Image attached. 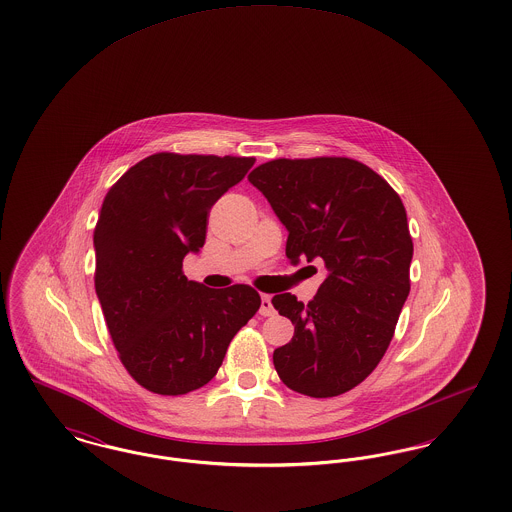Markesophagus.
Returning a JSON list of instances; mask_svg holds the SVG:
<instances>
[{"instance_id": "esophagus-1", "label": "esophagus", "mask_w": 512, "mask_h": 512, "mask_svg": "<svg viewBox=\"0 0 512 512\" xmlns=\"http://www.w3.org/2000/svg\"><path fill=\"white\" fill-rule=\"evenodd\" d=\"M259 313L263 317H272L274 315V307H272L270 295H261V309H259Z\"/></svg>"}]
</instances>
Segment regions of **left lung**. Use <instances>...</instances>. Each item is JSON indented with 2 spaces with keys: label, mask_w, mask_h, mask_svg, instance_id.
Instances as JSON below:
<instances>
[{
  "label": "left lung",
  "mask_w": 512,
  "mask_h": 512,
  "mask_svg": "<svg viewBox=\"0 0 512 512\" xmlns=\"http://www.w3.org/2000/svg\"><path fill=\"white\" fill-rule=\"evenodd\" d=\"M249 182L288 228L286 255L328 270L305 305L272 297L295 326L272 361L290 390L336 397L359 386L382 361L411 292L413 238L401 197L370 167L347 157L274 159Z\"/></svg>",
  "instance_id": "8db88e82"
}]
</instances>
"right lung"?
Segmentation results:
<instances>
[{
	"label": "right lung",
	"mask_w": 512,
	"mask_h": 512,
	"mask_svg": "<svg viewBox=\"0 0 512 512\" xmlns=\"http://www.w3.org/2000/svg\"><path fill=\"white\" fill-rule=\"evenodd\" d=\"M253 157L155 153L105 195L94 230L96 293L128 374L159 395L199 390L261 307L247 284L211 290L188 280L184 257L205 244L211 207Z\"/></svg>",
	"instance_id": "add662e5"
}]
</instances>
